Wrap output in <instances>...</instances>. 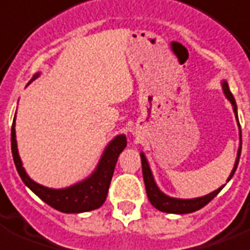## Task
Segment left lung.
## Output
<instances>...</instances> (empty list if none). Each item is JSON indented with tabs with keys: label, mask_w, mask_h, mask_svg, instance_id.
<instances>
[{
	"label": "left lung",
	"mask_w": 250,
	"mask_h": 250,
	"mask_svg": "<svg viewBox=\"0 0 250 250\" xmlns=\"http://www.w3.org/2000/svg\"><path fill=\"white\" fill-rule=\"evenodd\" d=\"M221 86H222V92H224L225 97L228 98L229 102L231 103L232 110H234L235 113V119L238 121L239 125V117H238V107H236V102H235L234 96L230 92V88H229V84L226 80H221ZM239 149L238 153H236V160H235L234 167H232L231 172L229 175L228 180L226 183L231 180V177L234 176L235 171H236V167H238L239 164V158H240L241 153V130L240 125H239ZM140 160H142V170H143V179H144V184H146V190H147V195L149 202L152 203L154 208H157L158 211L161 212H166V213H175V214H184V213H191V212H195L198 209L203 208L206 204H208L209 202L213 199L216 195L220 193L225 188V185H221V187L213 190L212 193L207 195H203V197H198V198H190V199H183V198H175L170 197V195L165 194L164 191L161 190L158 188L157 183L154 180V176L152 174V170H150V166L148 164V160L146 157V154L143 152H140Z\"/></svg>",
	"instance_id": "left-lung-1"
}]
</instances>
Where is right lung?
<instances>
[{
  "label": "right lung",
  "instance_id": "1",
  "mask_svg": "<svg viewBox=\"0 0 250 250\" xmlns=\"http://www.w3.org/2000/svg\"><path fill=\"white\" fill-rule=\"evenodd\" d=\"M39 75L41 73L34 74L30 83ZM15 119L11 127V152L16 170L21 177L22 183L44 203L63 213H82V212H89L100 208L106 201L117 158L124 148L126 147L125 134H119L107 144L96 168L89 176L70 187L53 189L36 183L33 179H30V176L26 174L25 168L22 167L21 158L19 156L18 142H16Z\"/></svg>",
  "mask_w": 250,
  "mask_h": 250
}]
</instances>
